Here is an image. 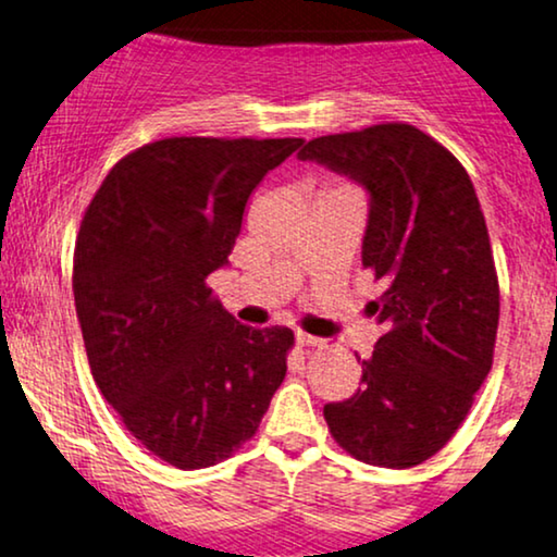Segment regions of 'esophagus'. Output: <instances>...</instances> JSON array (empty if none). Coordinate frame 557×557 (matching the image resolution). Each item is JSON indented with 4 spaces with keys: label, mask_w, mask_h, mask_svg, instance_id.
Wrapping results in <instances>:
<instances>
[{
    "label": "esophagus",
    "mask_w": 557,
    "mask_h": 557,
    "mask_svg": "<svg viewBox=\"0 0 557 557\" xmlns=\"http://www.w3.org/2000/svg\"><path fill=\"white\" fill-rule=\"evenodd\" d=\"M295 342H298L300 347H319V344H321L319 336L306 334V331H295Z\"/></svg>",
    "instance_id": "obj_1"
}]
</instances>
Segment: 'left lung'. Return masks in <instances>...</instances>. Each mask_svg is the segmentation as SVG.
I'll list each match as a JSON object with an SVG mask.
<instances>
[{
	"instance_id": "1",
	"label": "left lung",
	"mask_w": 557,
	"mask_h": 557,
	"mask_svg": "<svg viewBox=\"0 0 557 557\" xmlns=\"http://www.w3.org/2000/svg\"><path fill=\"white\" fill-rule=\"evenodd\" d=\"M298 159L368 193L362 264L385 280L360 388L323 417L357 460L413 468L447 445L494 362L498 280L473 182L406 123L313 138Z\"/></svg>"
}]
</instances>
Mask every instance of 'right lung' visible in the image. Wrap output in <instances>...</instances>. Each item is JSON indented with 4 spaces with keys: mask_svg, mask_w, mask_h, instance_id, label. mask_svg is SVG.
Masks as SVG:
<instances>
[{
    "mask_svg": "<svg viewBox=\"0 0 557 557\" xmlns=\"http://www.w3.org/2000/svg\"><path fill=\"white\" fill-rule=\"evenodd\" d=\"M300 138H164L117 161L84 213L74 302L97 388L182 470L251 440L285 380L293 331L238 323L206 285L246 202Z\"/></svg>",
    "mask_w": 557,
    "mask_h": 557,
    "instance_id": "1",
    "label": "right lung"
}]
</instances>
